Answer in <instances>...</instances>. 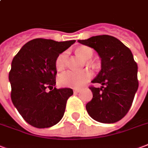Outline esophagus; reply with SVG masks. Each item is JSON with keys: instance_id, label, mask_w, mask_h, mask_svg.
Wrapping results in <instances>:
<instances>
[{"instance_id": "1", "label": "esophagus", "mask_w": 148, "mask_h": 148, "mask_svg": "<svg viewBox=\"0 0 148 148\" xmlns=\"http://www.w3.org/2000/svg\"><path fill=\"white\" fill-rule=\"evenodd\" d=\"M80 89H74L73 91H74V93H79V92H80Z\"/></svg>"}]
</instances>
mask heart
<instances>
[{
	"label": "heart",
	"instance_id": "1",
	"mask_svg": "<svg viewBox=\"0 0 148 148\" xmlns=\"http://www.w3.org/2000/svg\"><path fill=\"white\" fill-rule=\"evenodd\" d=\"M76 53L80 55L83 59L89 60L94 55L93 50L86 46H81L76 49ZM68 62V53L64 51L61 53L56 58L55 66L58 71H62L66 67ZM92 73L89 70L83 71H67L61 74L58 78L59 83L62 86L79 88L83 86L92 77Z\"/></svg>",
	"mask_w": 148,
	"mask_h": 148
}]
</instances>
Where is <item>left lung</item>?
<instances>
[{
	"mask_svg": "<svg viewBox=\"0 0 148 148\" xmlns=\"http://www.w3.org/2000/svg\"><path fill=\"white\" fill-rule=\"evenodd\" d=\"M78 42L94 49L101 60V70L92 83L102 86L90 87L93 98L86 104V111L99 123H116L127 114L138 89V68L133 54L119 40L108 35Z\"/></svg>",
	"mask_w": 148,
	"mask_h": 148,
	"instance_id": "1",
	"label": "left lung"
}]
</instances>
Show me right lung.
I'll return each instance as SVG.
<instances>
[{"instance_id":"obj_1","label":"right lung","mask_w":148,"mask_h":148,"mask_svg":"<svg viewBox=\"0 0 148 148\" xmlns=\"http://www.w3.org/2000/svg\"><path fill=\"white\" fill-rule=\"evenodd\" d=\"M75 40L58 42L34 39L20 49L12 62L9 82L12 103L26 123L36 128H48L64 115L70 88L52 90L55 86L56 58ZM50 89L46 92V88Z\"/></svg>"}]
</instances>
